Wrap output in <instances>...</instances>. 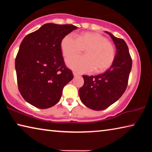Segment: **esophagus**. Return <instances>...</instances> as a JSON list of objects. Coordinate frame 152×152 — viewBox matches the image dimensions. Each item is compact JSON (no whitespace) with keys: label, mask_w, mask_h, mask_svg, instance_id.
<instances>
[{"label":"esophagus","mask_w":152,"mask_h":152,"mask_svg":"<svg viewBox=\"0 0 152 152\" xmlns=\"http://www.w3.org/2000/svg\"><path fill=\"white\" fill-rule=\"evenodd\" d=\"M73 75H74V76H78V74L75 72H73Z\"/></svg>","instance_id":"34e87169"}]
</instances>
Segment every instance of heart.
I'll return each mask as SVG.
<instances>
[{"label":"heart","mask_w":152,"mask_h":152,"mask_svg":"<svg viewBox=\"0 0 152 152\" xmlns=\"http://www.w3.org/2000/svg\"><path fill=\"white\" fill-rule=\"evenodd\" d=\"M60 47L66 58L86 50L85 56L68 58L66 65L78 72L89 73L94 71L101 73L107 70L115 60V48L103 35L94 32H85L77 36L72 34L62 38Z\"/></svg>","instance_id":"obj_1"}]
</instances>
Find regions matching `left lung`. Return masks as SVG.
I'll use <instances>...</instances> for the list:
<instances>
[{"label": "left lung", "mask_w": 152, "mask_h": 152, "mask_svg": "<svg viewBox=\"0 0 152 152\" xmlns=\"http://www.w3.org/2000/svg\"><path fill=\"white\" fill-rule=\"evenodd\" d=\"M106 33L111 37L116 47L113 64L103 74L94 76H82L84 85L78 91L82 103L94 110L107 109L119 99L127 88L132 67L127 43L112 33Z\"/></svg>", "instance_id": "1"}]
</instances>
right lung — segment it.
<instances>
[{
	"label": "right lung",
	"instance_id": "right-lung-1",
	"mask_svg": "<svg viewBox=\"0 0 152 152\" xmlns=\"http://www.w3.org/2000/svg\"><path fill=\"white\" fill-rule=\"evenodd\" d=\"M77 28L46 23L23 39L15 70L20 93L33 106L44 109L57 104L64 87L73 79L64 64L60 43Z\"/></svg>",
	"mask_w": 152,
	"mask_h": 152
}]
</instances>
